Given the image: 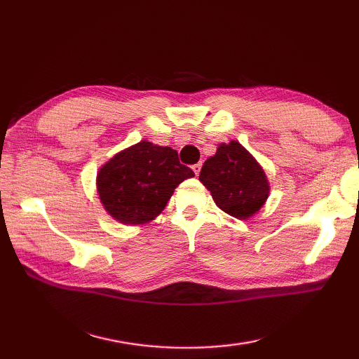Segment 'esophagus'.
Instances as JSON below:
<instances>
[{
	"label": "esophagus",
	"mask_w": 359,
	"mask_h": 359,
	"mask_svg": "<svg viewBox=\"0 0 359 359\" xmlns=\"http://www.w3.org/2000/svg\"><path fill=\"white\" fill-rule=\"evenodd\" d=\"M201 170H202V163H196V165H193V171H194V174H196V175H199Z\"/></svg>",
	"instance_id": "1"
}]
</instances>
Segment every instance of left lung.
<instances>
[{
	"instance_id": "8db88e82",
	"label": "left lung",
	"mask_w": 359,
	"mask_h": 359,
	"mask_svg": "<svg viewBox=\"0 0 359 359\" xmlns=\"http://www.w3.org/2000/svg\"><path fill=\"white\" fill-rule=\"evenodd\" d=\"M199 180L217 207L236 219H248L269 199L270 185L262 166L239 142L220 143L205 160Z\"/></svg>"
}]
</instances>
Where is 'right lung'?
<instances>
[{"instance_id":"right-lung-1","label":"right lung","mask_w":359,"mask_h":359,"mask_svg":"<svg viewBox=\"0 0 359 359\" xmlns=\"http://www.w3.org/2000/svg\"><path fill=\"white\" fill-rule=\"evenodd\" d=\"M177 151L147 140L117 152L97 174V191L108 215L120 224L142 225L157 217L174 189L193 177Z\"/></svg>"}]
</instances>
